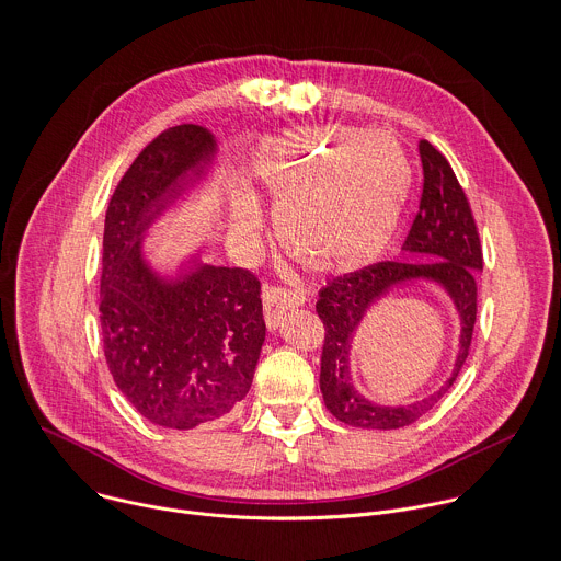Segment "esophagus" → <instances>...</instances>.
I'll return each instance as SVG.
<instances>
[{
	"label": "esophagus",
	"mask_w": 561,
	"mask_h": 561,
	"mask_svg": "<svg viewBox=\"0 0 561 561\" xmlns=\"http://www.w3.org/2000/svg\"><path fill=\"white\" fill-rule=\"evenodd\" d=\"M305 294L298 289H285V287H265L263 289V309H265V322L270 329H278L280 316L287 309L305 305Z\"/></svg>",
	"instance_id": "obj_1"
}]
</instances>
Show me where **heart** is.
<instances>
[{
  "instance_id": "b5f03b06",
  "label": "heart",
  "mask_w": 561,
  "mask_h": 561,
  "mask_svg": "<svg viewBox=\"0 0 561 561\" xmlns=\"http://www.w3.org/2000/svg\"><path fill=\"white\" fill-rule=\"evenodd\" d=\"M256 179L272 196L285 248L313 272H354L391 243L411 187L400 144L380 130L298 128L274 137ZM237 228L261 230V211L243 198Z\"/></svg>"
}]
</instances>
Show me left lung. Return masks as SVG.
<instances>
[{
  "label": "left lung",
  "mask_w": 561,
  "mask_h": 561,
  "mask_svg": "<svg viewBox=\"0 0 561 561\" xmlns=\"http://www.w3.org/2000/svg\"><path fill=\"white\" fill-rule=\"evenodd\" d=\"M422 161V198L402 261H385L345 274L320 289L316 311L324 324L320 358V391L333 417L358 428H402L422 417L456 382L473 339L478 313V272L482 245L476 220L454 168L428 141L417 144ZM417 279L437 284L450 296L461 318L459 356L447 379L422 401L380 405L365 399L351 378V345L366 311L391 290Z\"/></svg>",
  "instance_id": "1"
}]
</instances>
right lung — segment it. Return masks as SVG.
<instances>
[{"instance_id": "right-lung-1", "label": "right lung", "mask_w": 561, "mask_h": 561, "mask_svg": "<svg viewBox=\"0 0 561 561\" xmlns=\"http://www.w3.org/2000/svg\"><path fill=\"white\" fill-rule=\"evenodd\" d=\"M216 152V137L203 126L161 133L105 211V363L126 400L163 428L187 431L230 415L252 387L265 343L261 283L252 272L190 256L176 274H163L144 250L154 222L207 179Z\"/></svg>"}]
</instances>
